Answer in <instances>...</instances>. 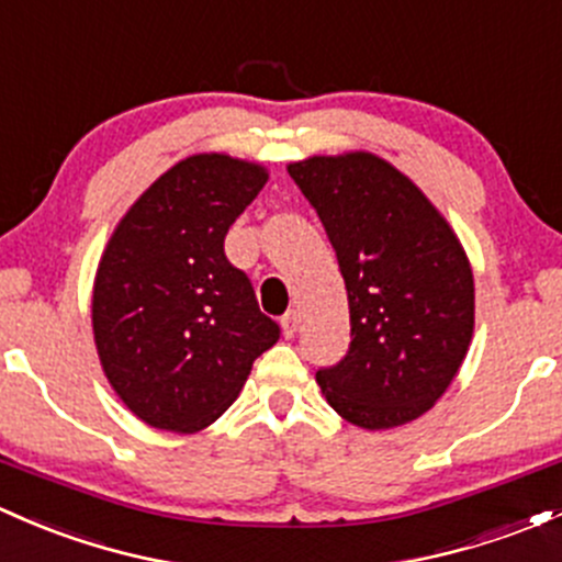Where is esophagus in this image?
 Masks as SVG:
<instances>
[{"label":"esophagus","instance_id":"esophagus-1","mask_svg":"<svg viewBox=\"0 0 562 562\" xmlns=\"http://www.w3.org/2000/svg\"><path fill=\"white\" fill-rule=\"evenodd\" d=\"M299 323H301V315H299L296 310L285 312V317H282V334H285L288 339H291V336H296Z\"/></svg>","mask_w":562,"mask_h":562}]
</instances>
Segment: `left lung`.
Segmentation results:
<instances>
[{"label": "left lung", "mask_w": 562, "mask_h": 562, "mask_svg": "<svg viewBox=\"0 0 562 562\" xmlns=\"http://www.w3.org/2000/svg\"><path fill=\"white\" fill-rule=\"evenodd\" d=\"M288 175L315 206L350 304V350L317 371L347 423L385 430L445 395L474 334V274L450 223L374 153L312 156Z\"/></svg>", "instance_id": "obj_1"}]
</instances>
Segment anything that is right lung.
I'll list each match as a JSON object with an SVG mask.
<instances>
[{
	"mask_svg": "<svg viewBox=\"0 0 562 562\" xmlns=\"http://www.w3.org/2000/svg\"><path fill=\"white\" fill-rule=\"evenodd\" d=\"M269 175L199 153L147 188L112 232L93 280V341L112 390L142 423L193 434L234 404L252 360L280 339L223 241Z\"/></svg>",
	"mask_w": 562,
	"mask_h": 562,
	"instance_id": "add662e5",
	"label": "right lung"
}]
</instances>
